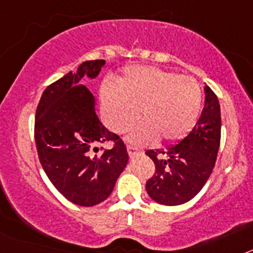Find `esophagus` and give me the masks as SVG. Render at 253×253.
I'll return each instance as SVG.
<instances>
[{
    "mask_svg": "<svg viewBox=\"0 0 253 253\" xmlns=\"http://www.w3.org/2000/svg\"><path fill=\"white\" fill-rule=\"evenodd\" d=\"M126 149H128V153H129V156H130V157H133V156H135V154H138V153H140V149H138V148H135V147H133V146H128L126 147Z\"/></svg>",
    "mask_w": 253,
    "mask_h": 253,
    "instance_id": "34e87169",
    "label": "esophagus"
}]
</instances>
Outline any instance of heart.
<instances>
[{
	"mask_svg": "<svg viewBox=\"0 0 253 253\" xmlns=\"http://www.w3.org/2000/svg\"><path fill=\"white\" fill-rule=\"evenodd\" d=\"M107 126L118 134L135 124L140 113L143 123L129 134L137 144L175 143L195 126L202 109V88L194 78L153 66H133L125 69L118 88L102 91Z\"/></svg>",
	"mask_w": 253,
	"mask_h": 253,
	"instance_id": "1",
	"label": "heart"
}]
</instances>
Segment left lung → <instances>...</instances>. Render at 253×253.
<instances>
[{
	"instance_id": "8db88e82",
	"label": "left lung",
	"mask_w": 253,
	"mask_h": 253,
	"mask_svg": "<svg viewBox=\"0 0 253 253\" xmlns=\"http://www.w3.org/2000/svg\"><path fill=\"white\" fill-rule=\"evenodd\" d=\"M204 90V109L193 130L177 144L146 152L156 166L146 189L158 204L173 207L187 203L213 171L220 144V105L210 87Z\"/></svg>"
}]
</instances>
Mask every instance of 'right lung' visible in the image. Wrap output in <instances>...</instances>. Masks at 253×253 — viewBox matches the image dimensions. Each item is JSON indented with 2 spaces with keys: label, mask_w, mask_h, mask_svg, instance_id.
Instances as JSON below:
<instances>
[{
  "label": "right lung",
  "mask_w": 253,
  "mask_h": 253,
  "mask_svg": "<svg viewBox=\"0 0 253 253\" xmlns=\"http://www.w3.org/2000/svg\"><path fill=\"white\" fill-rule=\"evenodd\" d=\"M104 64V59L87 60L49 84L35 115V143L46 176L64 198L81 207L106 200L129 160L124 142L101 124L95 97L81 84L84 76L97 77ZM107 141L113 147L96 155Z\"/></svg>",
  "instance_id": "1"
}]
</instances>
